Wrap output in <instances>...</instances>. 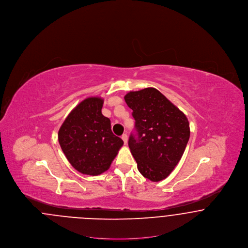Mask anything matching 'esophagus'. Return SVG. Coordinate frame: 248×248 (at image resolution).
I'll list each match as a JSON object with an SVG mask.
<instances>
[{
	"instance_id": "34e87169",
	"label": "esophagus",
	"mask_w": 248,
	"mask_h": 248,
	"mask_svg": "<svg viewBox=\"0 0 248 248\" xmlns=\"http://www.w3.org/2000/svg\"><path fill=\"white\" fill-rule=\"evenodd\" d=\"M122 140H124V144H126V143H127V140H128V137H127V135H126V134H124V135L122 136Z\"/></svg>"
}]
</instances>
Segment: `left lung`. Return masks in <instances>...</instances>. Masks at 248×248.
I'll return each instance as SVG.
<instances>
[{
	"label": "left lung",
	"instance_id": "1",
	"mask_svg": "<svg viewBox=\"0 0 248 248\" xmlns=\"http://www.w3.org/2000/svg\"><path fill=\"white\" fill-rule=\"evenodd\" d=\"M124 100L135 119L136 135L128 146L142 176L154 182L168 177L189 141L186 115L154 87L131 91Z\"/></svg>",
	"mask_w": 248,
	"mask_h": 248
}]
</instances>
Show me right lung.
Listing matches in <instances>:
<instances>
[{
  "mask_svg": "<svg viewBox=\"0 0 248 248\" xmlns=\"http://www.w3.org/2000/svg\"><path fill=\"white\" fill-rule=\"evenodd\" d=\"M101 97H87L71 111L60 126L59 142L68 161L83 175L107 171L124 141L110 128L101 108Z\"/></svg>",
  "mask_w": 248,
  "mask_h": 248,
  "instance_id": "right-lung-1",
  "label": "right lung"
}]
</instances>
